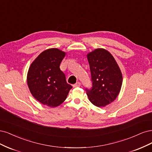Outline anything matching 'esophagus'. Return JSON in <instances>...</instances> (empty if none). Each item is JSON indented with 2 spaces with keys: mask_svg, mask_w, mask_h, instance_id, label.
I'll list each match as a JSON object with an SVG mask.
<instances>
[{
  "mask_svg": "<svg viewBox=\"0 0 152 152\" xmlns=\"http://www.w3.org/2000/svg\"><path fill=\"white\" fill-rule=\"evenodd\" d=\"M80 86H81V83L80 82H77V83H76V84H75L74 85H73V87L76 88V87H80Z\"/></svg>",
  "mask_w": 152,
  "mask_h": 152,
  "instance_id": "esophagus-1",
  "label": "esophagus"
}]
</instances>
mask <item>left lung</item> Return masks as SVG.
<instances>
[{"label":"left lung","mask_w":152,"mask_h":152,"mask_svg":"<svg viewBox=\"0 0 152 152\" xmlns=\"http://www.w3.org/2000/svg\"><path fill=\"white\" fill-rule=\"evenodd\" d=\"M92 88L86 89L89 100L102 107L114 102L118 96L122 83L120 68L111 53L104 48H96L87 54Z\"/></svg>","instance_id":"obj_1"}]
</instances>
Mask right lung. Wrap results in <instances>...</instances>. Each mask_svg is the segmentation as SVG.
Wrapping results in <instances>:
<instances>
[{
  "label": "right lung",
  "instance_id": "add662e5",
  "mask_svg": "<svg viewBox=\"0 0 152 152\" xmlns=\"http://www.w3.org/2000/svg\"><path fill=\"white\" fill-rule=\"evenodd\" d=\"M65 56L66 52L58 48H49L42 52L29 68L28 88L33 97L43 105H60L72 88L59 67Z\"/></svg>",
  "mask_w": 152,
  "mask_h": 152
}]
</instances>
